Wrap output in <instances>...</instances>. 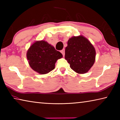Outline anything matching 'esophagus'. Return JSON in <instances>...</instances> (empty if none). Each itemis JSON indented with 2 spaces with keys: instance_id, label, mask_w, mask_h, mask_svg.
<instances>
[{
  "instance_id": "34e87169",
  "label": "esophagus",
  "mask_w": 120,
  "mask_h": 120,
  "mask_svg": "<svg viewBox=\"0 0 120 120\" xmlns=\"http://www.w3.org/2000/svg\"><path fill=\"white\" fill-rule=\"evenodd\" d=\"M61 53L62 54V55L64 56V54H65V50L64 49L62 50L61 51Z\"/></svg>"
}]
</instances>
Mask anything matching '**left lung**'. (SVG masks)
I'll use <instances>...</instances> for the list:
<instances>
[{
	"mask_svg": "<svg viewBox=\"0 0 120 120\" xmlns=\"http://www.w3.org/2000/svg\"><path fill=\"white\" fill-rule=\"evenodd\" d=\"M95 55L94 46L84 36H74L68 40L64 58L75 72L78 74L88 72L94 64Z\"/></svg>",
	"mask_w": 120,
	"mask_h": 120,
	"instance_id": "obj_1",
	"label": "left lung"
}]
</instances>
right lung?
Returning a JSON list of instances; mask_svg holds the SVG:
<instances>
[{"label": "right lung", "instance_id": "obj_1", "mask_svg": "<svg viewBox=\"0 0 120 120\" xmlns=\"http://www.w3.org/2000/svg\"><path fill=\"white\" fill-rule=\"evenodd\" d=\"M62 57L59 51L44 41L35 42L27 52L30 66L40 74H46L53 70L56 60Z\"/></svg>", "mask_w": 120, "mask_h": 120}]
</instances>
